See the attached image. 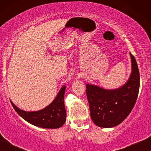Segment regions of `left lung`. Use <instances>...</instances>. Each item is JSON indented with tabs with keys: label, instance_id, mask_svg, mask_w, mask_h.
Here are the masks:
<instances>
[{
	"label": "left lung",
	"instance_id": "1",
	"mask_svg": "<svg viewBox=\"0 0 151 151\" xmlns=\"http://www.w3.org/2000/svg\"><path fill=\"white\" fill-rule=\"evenodd\" d=\"M131 74L127 83L108 90L86 84V93L92 121L98 127L112 128L127 118L137 100L139 88V72L131 53Z\"/></svg>",
	"mask_w": 151,
	"mask_h": 151
}]
</instances>
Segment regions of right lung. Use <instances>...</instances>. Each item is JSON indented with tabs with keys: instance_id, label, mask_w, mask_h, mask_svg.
Returning a JSON list of instances; mask_svg holds the SVG:
<instances>
[{
	"instance_id": "right-lung-1",
	"label": "right lung",
	"mask_w": 151,
	"mask_h": 151,
	"mask_svg": "<svg viewBox=\"0 0 151 151\" xmlns=\"http://www.w3.org/2000/svg\"><path fill=\"white\" fill-rule=\"evenodd\" d=\"M65 89L66 86H63L53 102L40 111L31 112L22 111L11 100L10 102L18 114L29 123L43 129H58L66 122L67 115L64 102Z\"/></svg>"
}]
</instances>
